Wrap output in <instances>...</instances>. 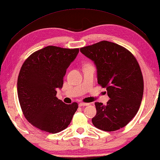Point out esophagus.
<instances>
[{
  "instance_id": "34e87169",
  "label": "esophagus",
  "mask_w": 160,
  "mask_h": 160,
  "mask_svg": "<svg viewBox=\"0 0 160 160\" xmlns=\"http://www.w3.org/2000/svg\"><path fill=\"white\" fill-rule=\"evenodd\" d=\"M88 103H78V106H79L80 107L86 106H88Z\"/></svg>"
}]
</instances>
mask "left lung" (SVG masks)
I'll return each instance as SVG.
<instances>
[{
	"mask_svg": "<svg viewBox=\"0 0 160 160\" xmlns=\"http://www.w3.org/2000/svg\"><path fill=\"white\" fill-rule=\"evenodd\" d=\"M80 51L96 65L98 84L106 88L110 98L106 106L95 103L93 125L109 132L123 128L137 114L142 99L143 78L137 60L128 49L108 41Z\"/></svg>",
	"mask_w": 160,
	"mask_h": 160,
	"instance_id": "obj_1",
	"label": "left lung"
}]
</instances>
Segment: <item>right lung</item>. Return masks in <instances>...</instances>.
Listing matches in <instances>:
<instances>
[{
	"mask_svg": "<svg viewBox=\"0 0 160 160\" xmlns=\"http://www.w3.org/2000/svg\"><path fill=\"white\" fill-rule=\"evenodd\" d=\"M79 49L48 46L25 60L18 78V96L25 118L42 131L57 133L72 121L78 103L66 104L56 97L67 68Z\"/></svg>",
	"mask_w": 160,
	"mask_h": 160,
	"instance_id": "1",
	"label": "right lung"
}]
</instances>
